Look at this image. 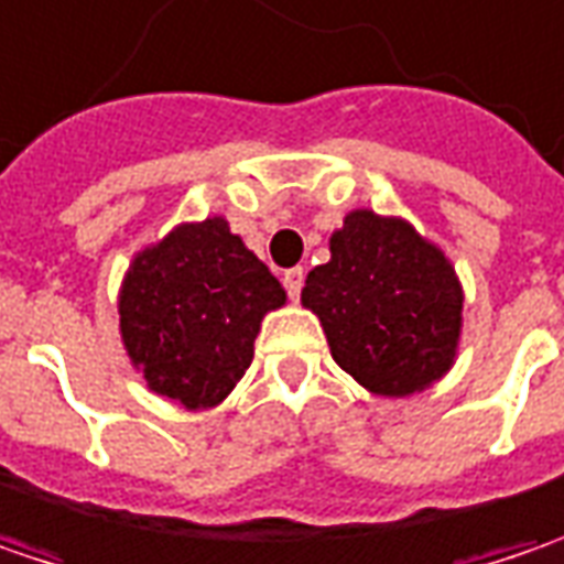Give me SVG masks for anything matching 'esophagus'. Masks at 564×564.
<instances>
[{
  "label": "esophagus",
  "instance_id": "obj_1",
  "mask_svg": "<svg viewBox=\"0 0 564 564\" xmlns=\"http://www.w3.org/2000/svg\"><path fill=\"white\" fill-rule=\"evenodd\" d=\"M282 285H285L289 297H292V301H297V295H301V285H304V269L301 267L285 269V272H282Z\"/></svg>",
  "mask_w": 564,
  "mask_h": 564
}]
</instances>
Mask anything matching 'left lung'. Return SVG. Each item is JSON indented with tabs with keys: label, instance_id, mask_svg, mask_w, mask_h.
<instances>
[{
	"label": "left lung",
	"instance_id": "obj_1",
	"mask_svg": "<svg viewBox=\"0 0 564 564\" xmlns=\"http://www.w3.org/2000/svg\"><path fill=\"white\" fill-rule=\"evenodd\" d=\"M333 361L375 397H412L460 352L464 285L447 253L406 218L352 209L329 235V263L307 272Z\"/></svg>",
	"mask_w": 564,
	"mask_h": 564
}]
</instances>
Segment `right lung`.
I'll return each instance as SVG.
<instances>
[{"mask_svg":"<svg viewBox=\"0 0 564 564\" xmlns=\"http://www.w3.org/2000/svg\"><path fill=\"white\" fill-rule=\"evenodd\" d=\"M282 304L285 289L267 263L225 215H209L132 257L117 295L120 339L152 393L203 412L238 387L263 317Z\"/></svg>","mask_w":564,"mask_h":564,"instance_id":"right-lung-1","label":"right lung"}]
</instances>
